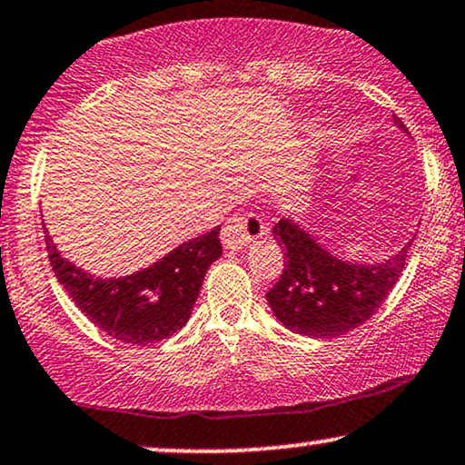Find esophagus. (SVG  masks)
Returning <instances> with one entry per match:
<instances>
[{
	"label": "esophagus",
	"instance_id": "obj_1",
	"mask_svg": "<svg viewBox=\"0 0 465 465\" xmlns=\"http://www.w3.org/2000/svg\"><path fill=\"white\" fill-rule=\"evenodd\" d=\"M266 233V225L257 214L244 213L236 214L227 221V225L223 227L221 240L227 249H246V246L255 242L257 238H262Z\"/></svg>",
	"mask_w": 465,
	"mask_h": 465
}]
</instances>
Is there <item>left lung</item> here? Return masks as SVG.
Listing matches in <instances>:
<instances>
[{
    "label": "left lung",
    "instance_id": "1",
    "mask_svg": "<svg viewBox=\"0 0 465 465\" xmlns=\"http://www.w3.org/2000/svg\"><path fill=\"white\" fill-rule=\"evenodd\" d=\"M392 120L408 133L397 115ZM272 236L285 268L266 293L268 304L285 328L315 339L341 337L364 324L395 287L412 246L410 240L381 263H354L331 255L290 216L276 223Z\"/></svg>",
    "mask_w": 465,
    "mask_h": 465
}]
</instances>
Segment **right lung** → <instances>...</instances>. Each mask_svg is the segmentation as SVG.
I'll return each instance as SVG.
<instances>
[{"mask_svg": "<svg viewBox=\"0 0 465 465\" xmlns=\"http://www.w3.org/2000/svg\"><path fill=\"white\" fill-rule=\"evenodd\" d=\"M221 227L164 255L152 266L117 279L84 272L60 255L46 233V252L57 281L87 320L109 337L133 345L169 339L189 322L203 276L221 257Z\"/></svg>", "mask_w": 465, "mask_h": 465, "instance_id": "add662e5", "label": "right lung"}]
</instances>
